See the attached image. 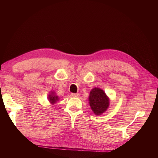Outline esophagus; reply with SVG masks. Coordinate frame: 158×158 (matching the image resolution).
<instances>
[{"instance_id":"34e87169","label":"esophagus","mask_w":158,"mask_h":158,"mask_svg":"<svg viewBox=\"0 0 158 158\" xmlns=\"http://www.w3.org/2000/svg\"><path fill=\"white\" fill-rule=\"evenodd\" d=\"M72 96L75 97V98H78V97H79V94H72Z\"/></svg>"}]
</instances>
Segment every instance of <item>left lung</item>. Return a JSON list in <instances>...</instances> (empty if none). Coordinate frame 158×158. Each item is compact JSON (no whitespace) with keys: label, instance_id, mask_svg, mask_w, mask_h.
I'll return each instance as SVG.
<instances>
[{"label":"left lung","instance_id":"obj_1","mask_svg":"<svg viewBox=\"0 0 158 158\" xmlns=\"http://www.w3.org/2000/svg\"><path fill=\"white\" fill-rule=\"evenodd\" d=\"M89 106L95 115H101L109 106V98L106 92L99 88H94L90 91L88 98Z\"/></svg>","mask_w":158,"mask_h":158}]
</instances>
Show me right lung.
<instances>
[{
	"label": "right lung",
	"mask_w": 158,
	"mask_h": 158,
	"mask_svg": "<svg viewBox=\"0 0 158 158\" xmlns=\"http://www.w3.org/2000/svg\"><path fill=\"white\" fill-rule=\"evenodd\" d=\"M47 99L49 100V103L52 105V106H54V105L57 103V102H59V97L54 92L53 90L50 91V92L48 95V97H47Z\"/></svg>",
	"instance_id": "right-lung-1"
}]
</instances>
